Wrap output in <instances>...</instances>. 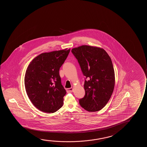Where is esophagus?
Here are the masks:
<instances>
[{
  "instance_id": "34e87169",
  "label": "esophagus",
  "mask_w": 147,
  "mask_h": 147,
  "mask_svg": "<svg viewBox=\"0 0 147 147\" xmlns=\"http://www.w3.org/2000/svg\"><path fill=\"white\" fill-rule=\"evenodd\" d=\"M73 91V88L67 89V93H72Z\"/></svg>"
}]
</instances>
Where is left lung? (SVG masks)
Instances as JSON below:
<instances>
[{
  "label": "left lung",
  "instance_id": "1",
  "mask_svg": "<svg viewBox=\"0 0 147 147\" xmlns=\"http://www.w3.org/2000/svg\"><path fill=\"white\" fill-rule=\"evenodd\" d=\"M85 81V94L79 104L89 112L100 111L106 105L114 90L115 71L107 52L99 47L82 45L72 49Z\"/></svg>",
  "mask_w": 147,
  "mask_h": 147
}]
</instances>
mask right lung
<instances>
[{
    "instance_id": "obj_1",
    "label": "right lung",
    "mask_w": 147,
    "mask_h": 147,
    "mask_svg": "<svg viewBox=\"0 0 147 147\" xmlns=\"http://www.w3.org/2000/svg\"><path fill=\"white\" fill-rule=\"evenodd\" d=\"M70 49L43 53L34 58L26 69L24 86L33 105L42 111L56 112L62 107L66 91L61 84L59 69Z\"/></svg>"
}]
</instances>
